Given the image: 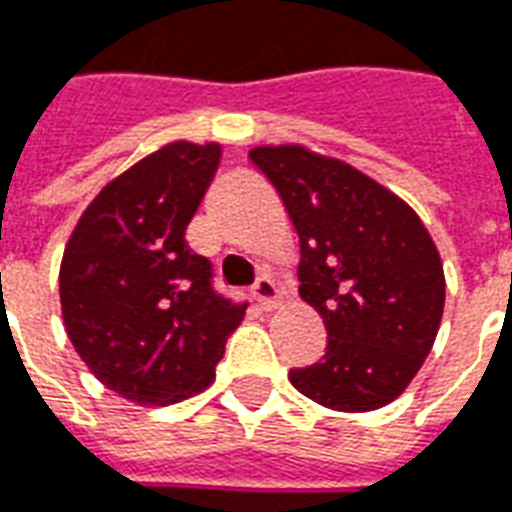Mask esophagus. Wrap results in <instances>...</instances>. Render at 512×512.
I'll return each instance as SVG.
<instances>
[{
	"label": "esophagus",
	"mask_w": 512,
	"mask_h": 512,
	"mask_svg": "<svg viewBox=\"0 0 512 512\" xmlns=\"http://www.w3.org/2000/svg\"><path fill=\"white\" fill-rule=\"evenodd\" d=\"M251 297H253V302H256V307H259V310H272V307L278 305V286L272 283V278L261 275V278L253 283Z\"/></svg>",
	"instance_id": "obj_1"
}]
</instances>
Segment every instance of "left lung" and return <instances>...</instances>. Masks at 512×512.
I'll return each mask as SVG.
<instances>
[{"label":"left lung","instance_id":"8db88e82","mask_svg":"<svg viewBox=\"0 0 512 512\" xmlns=\"http://www.w3.org/2000/svg\"><path fill=\"white\" fill-rule=\"evenodd\" d=\"M299 234V297L326 326V353L288 380L318 405L367 413L416 378L440 329L445 275L432 237L397 194L302 145L253 148Z\"/></svg>","mask_w":512,"mask_h":512}]
</instances>
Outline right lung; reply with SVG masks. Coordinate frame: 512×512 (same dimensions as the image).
Returning a JSON list of instances; mask_svg holds the SVG:
<instances>
[{"instance_id":"obj_1","label":"right lung","mask_w":512,"mask_h":512,"mask_svg":"<svg viewBox=\"0 0 512 512\" xmlns=\"http://www.w3.org/2000/svg\"><path fill=\"white\" fill-rule=\"evenodd\" d=\"M221 145L169 142L107 183L64 248L59 294L78 356L110 391L172 405L207 388L245 302L213 288L186 226Z\"/></svg>"}]
</instances>
